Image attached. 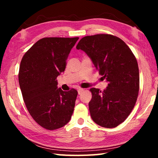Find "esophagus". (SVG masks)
<instances>
[{
	"label": "esophagus",
	"instance_id": "esophagus-1",
	"mask_svg": "<svg viewBox=\"0 0 158 158\" xmlns=\"http://www.w3.org/2000/svg\"><path fill=\"white\" fill-rule=\"evenodd\" d=\"M83 91H84V89H78V94H79V95L81 94Z\"/></svg>",
	"mask_w": 158,
	"mask_h": 158
}]
</instances>
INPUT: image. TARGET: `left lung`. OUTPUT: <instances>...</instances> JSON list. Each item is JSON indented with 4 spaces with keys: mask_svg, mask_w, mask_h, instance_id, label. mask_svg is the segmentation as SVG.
Instances as JSON below:
<instances>
[{
    "mask_svg": "<svg viewBox=\"0 0 158 158\" xmlns=\"http://www.w3.org/2000/svg\"><path fill=\"white\" fill-rule=\"evenodd\" d=\"M89 56L108 86L102 91L92 88L89 111L93 121L102 127H116L135 105L139 90L137 59L119 37L98 34L83 37L77 45Z\"/></svg>",
    "mask_w": 158,
    "mask_h": 158,
    "instance_id": "obj_1",
    "label": "left lung"
}]
</instances>
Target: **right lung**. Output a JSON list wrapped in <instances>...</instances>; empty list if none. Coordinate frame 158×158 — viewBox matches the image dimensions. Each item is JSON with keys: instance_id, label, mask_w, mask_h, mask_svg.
I'll use <instances>...</instances> for the list:
<instances>
[{"instance_id": "right-lung-1", "label": "right lung", "mask_w": 158, "mask_h": 158, "mask_svg": "<svg viewBox=\"0 0 158 158\" xmlns=\"http://www.w3.org/2000/svg\"><path fill=\"white\" fill-rule=\"evenodd\" d=\"M79 37H44L28 50L21 61L19 83L28 111L45 129L65 125L73 115L78 93L63 91L56 78Z\"/></svg>"}]
</instances>
